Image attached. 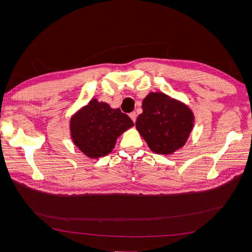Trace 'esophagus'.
Returning <instances> with one entry per match:
<instances>
[{"instance_id":"obj_1","label":"esophagus","mask_w":252,"mask_h":252,"mask_svg":"<svg viewBox=\"0 0 252 252\" xmlns=\"http://www.w3.org/2000/svg\"><path fill=\"white\" fill-rule=\"evenodd\" d=\"M129 117H130V119H131L133 122H135V120H136V113H135V112L129 113Z\"/></svg>"}]
</instances>
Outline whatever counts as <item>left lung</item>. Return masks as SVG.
I'll use <instances>...</instances> for the list:
<instances>
[{
    "label": "left lung",
    "instance_id": "obj_1",
    "mask_svg": "<svg viewBox=\"0 0 252 252\" xmlns=\"http://www.w3.org/2000/svg\"><path fill=\"white\" fill-rule=\"evenodd\" d=\"M142 108L135 126L152 151L169 155L185 144L193 116L184 104L164 94L152 93L143 100Z\"/></svg>",
    "mask_w": 252,
    "mask_h": 252
}]
</instances>
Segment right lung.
I'll return each mask as SVG.
<instances>
[{
	"label": "right lung",
	"mask_w": 252,
	"mask_h": 252,
	"mask_svg": "<svg viewBox=\"0 0 252 252\" xmlns=\"http://www.w3.org/2000/svg\"><path fill=\"white\" fill-rule=\"evenodd\" d=\"M131 126L133 122L126 113L96 100H91L70 123L74 144L89 158L108 155L118 136Z\"/></svg>",
	"instance_id": "add662e5"
}]
</instances>
